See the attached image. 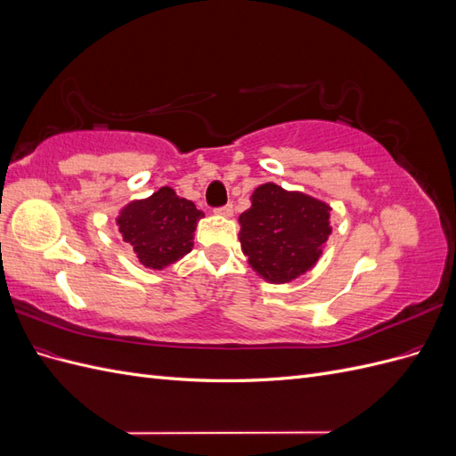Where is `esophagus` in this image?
Segmentation results:
<instances>
[{
  "mask_svg": "<svg viewBox=\"0 0 456 456\" xmlns=\"http://www.w3.org/2000/svg\"><path fill=\"white\" fill-rule=\"evenodd\" d=\"M215 213L220 215V216H232V215H233V205H232V203H226V205H223V207H216Z\"/></svg>",
  "mask_w": 456,
  "mask_h": 456,
  "instance_id": "34e87169",
  "label": "esophagus"
}]
</instances>
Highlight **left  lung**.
I'll return each mask as SVG.
<instances>
[{"label": "left lung", "instance_id": "8db88e82", "mask_svg": "<svg viewBox=\"0 0 456 456\" xmlns=\"http://www.w3.org/2000/svg\"><path fill=\"white\" fill-rule=\"evenodd\" d=\"M329 216L330 207L320 200L262 184L240 215L241 249L266 281H293L320 260L330 236Z\"/></svg>", "mask_w": 456, "mask_h": 456}]
</instances>
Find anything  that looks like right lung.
Returning <instances> with one entry per match:
<instances>
[{
  "label": "right lung",
  "instance_id": "obj_1",
  "mask_svg": "<svg viewBox=\"0 0 456 456\" xmlns=\"http://www.w3.org/2000/svg\"><path fill=\"white\" fill-rule=\"evenodd\" d=\"M201 216L194 201L178 198L173 188L163 186L150 198L123 207L118 226L141 265L161 270L191 251Z\"/></svg>",
  "mask_w": 456,
  "mask_h": 456
}]
</instances>
